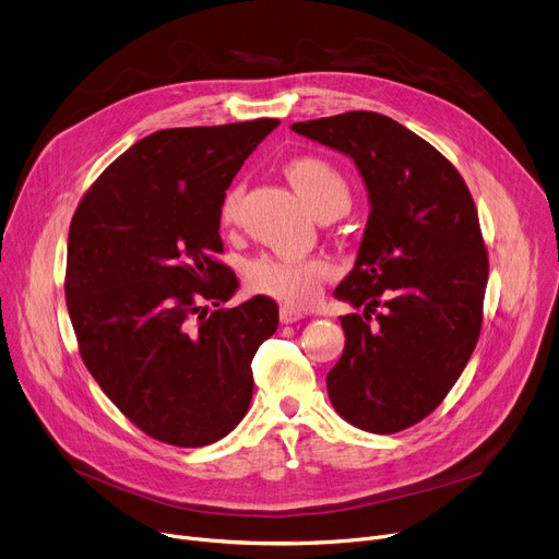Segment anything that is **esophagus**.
<instances>
[{
  "mask_svg": "<svg viewBox=\"0 0 559 559\" xmlns=\"http://www.w3.org/2000/svg\"><path fill=\"white\" fill-rule=\"evenodd\" d=\"M300 319H302V312H298V310H294V308H289V306H283V308H281V323L289 325V323H296V321H300Z\"/></svg>",
  "mask_w": 559,
  "mask_h": 559,
  "instance_id": "esophagus-1",
  "label": "esophagus"
}]
</instances>
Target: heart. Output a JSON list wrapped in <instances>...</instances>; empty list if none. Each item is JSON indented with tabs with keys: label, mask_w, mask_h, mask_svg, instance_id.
<instances>
[{
	"label": "heart",
	"mask_w": 559,
	"mask_h": 559,
	"mask_svg": "<svg viewBox=\"0 0 559 559\" xmlns=\"http://www.w3.org/2000/svg\"><path fill=\"white\" fill-rule=\"evenodd\" d=\"M285 176L298 195L319 216L325 212L345 214L352 191L347 178L332 163L319 156H300L285 165ZM240 191L229 189L221 202V225L229 227L238 221ZM334 267L325 259H276L265 257L253 261L247 270L251 292L272 296L289 308H306L319 296L321 285L332 276Z\"/></svg>",
	"instance_id": "1"
}]
</instances>
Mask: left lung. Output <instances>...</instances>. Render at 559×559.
<instances>
[{"mask_svg":"<svg viewBox=\"0 0 559 559\" xmlns=\"http://www.w3.org/2000/svg\"><path fill=\"white\" fill-rule=\"evenodd\" d=\"M292 131L352 158L370 200L357 263L334 289L364 317H341L330 401L366 432L405 430L443 401L479 338L488 253L473 195L432 144L388 116L349 111Z\"/></svg>","mask_w":559,"mask_h":559,"instance_id":"8db88e82","label":"left lung"}]
</instances>
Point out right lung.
I'll list each match as a JSON object with an SVG mask.
<instances>
[{
  "label": "right lung",
  "mask_w": 559,
  "mask_h": 559,
  "mask_svg": "<svg viewBox=\"0 0 559 559\" xmlns=\"http://www.w3.org/2000/svg\"><path fill=\"white\" fill-rule=\"evenodd\" d=\"M278 127L261 118L163 129L138 140L82 198L69 229L67 308L82 361L142 432L200 448L245 417L251 359L278 328L253 296L214 310L236 289L218 210L234 176Z\"/></svg>",
  "instance_id": "1"
}]
</instances>
